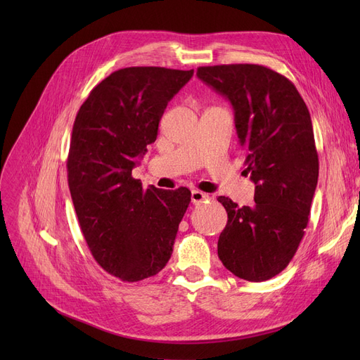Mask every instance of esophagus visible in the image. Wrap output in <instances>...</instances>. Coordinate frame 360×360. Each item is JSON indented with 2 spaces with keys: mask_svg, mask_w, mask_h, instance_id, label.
Here are the masks:
<instances>
[{
  "mask_svg": "<svg viewBox=\"0 0 360 360\" xmlns=\"http://www.w3.org/2000/svg\"><path fill=\"white\" fill-rule=\"evenodd\" d=\"M209 198H210L209 194H205V193L198 191V190H193V193H191V201H193V204L204 202V201H207Z\"/></svg>",
  "mask_w": 360,
  "mask_h": 360,
  "instance_id": "34e87169",
  "label": "esophagus"
}]
</instances>
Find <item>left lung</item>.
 <instances>
[{
	"label": "left lung",
	"instance_id": "1",
	"mask_svg": "<svg viewBox=\"0 0 360 360\" xmlns=\"http://www.w3.org/2000/svg\"><path fill=\"white\" fill-rule=\"evenodd\" d=\"M198 79L228 98L245 150L255 205L219 197L228 223L217 254L236 277L264 281L288 267L305 235L318 182L309 110L295 84L257 64L198 67Z\"/></svg>",
	"mask_w": 360,
	"mask_h": 360
}]
</instances>
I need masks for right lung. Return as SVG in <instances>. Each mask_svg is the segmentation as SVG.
I'll return each instance as SVG.
<instances>
[{
  "label": "right lung",
  "instance_id": "add662e5",
  "mask_svg": "<svg viewBox=\"0 0 360 360\" xmlns=\"http://www.w3.org/2000/svg\"><path fill=\"white\" fill-rule=\"evenodd\" d=\"M194 70L128 67L93 87L72 125L68 186L87 247L122 281L158 274L172 255L178 226L191 201L132 178L136 158L155 143L167 102Z\"/></svg>",
  "mask_w": 360,
  "mask_h": 360
}]
</instances>
